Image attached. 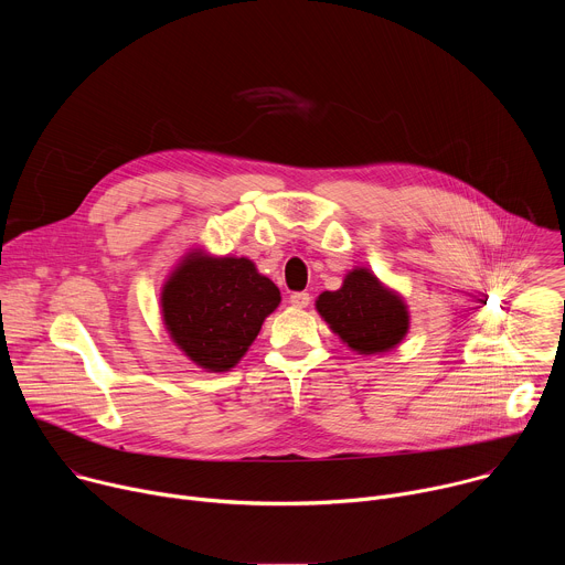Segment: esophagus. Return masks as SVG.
<instances>
[{"instance_id": "1", "label": "esophagus", "mask_w": 565, "mask_h": 565, "mask_svg": "<svg viewBox=\"0 0 565 565\" xmlns=\"http://www.w3.org/2000/svg\"><path fill=\"white\" fill-rule=\"evenodd\" d=\"M290 303H292L295 308H306V306L310 303V295H308V292H292V295H290Z\"/></svg>"}]
</instances>
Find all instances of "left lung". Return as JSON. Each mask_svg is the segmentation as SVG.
<instances>
[{
  "instance_id": "obj_1",
  "label": "left lung",
  "mask_w": 565,
  "mask_h": 565,
  "mask_svg": "<svg viewBox=\"0 0 565 565\" xmlns=\"http://www.w3.org/2000/svg\"><path fill=\"white\" fill-rule=\"evenodd\" d=\"M319 317L358 355H384L402 344L412 327L409 306L373 270L355 266L338 290L315 299Z\"/></svg>"
}]
</instances>
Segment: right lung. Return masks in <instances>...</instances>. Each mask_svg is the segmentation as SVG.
<instances>
[{
  "label": "right lung",
  "mask_w": 565,
  "mask_h": 565,
  "mask_svg": "<svg viewBox=\"0 0 565 565\" xmlns=\"http://www.w3.org/2000/svg\"><path fill=\"white\" fill-rule=\"evenodd\" d=\"M279 301V288L253 259L212 255L205 246H192L160 288L170 340L207 373L234 369Z\"/></svg>",
  "instance_id": "1"
}]
</instances>
